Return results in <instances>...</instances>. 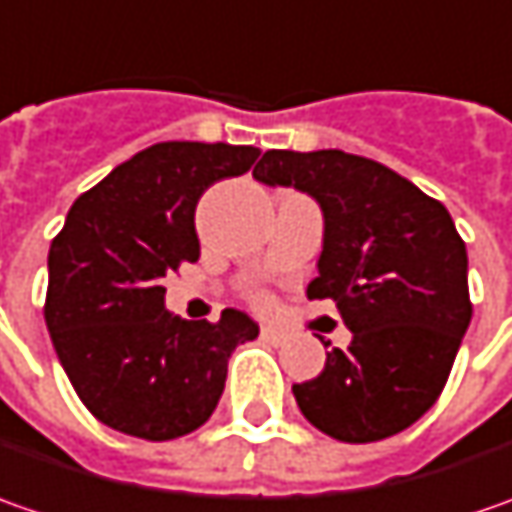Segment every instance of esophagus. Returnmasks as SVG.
<instances>
[{
  "label": "esophagus",
  "instance_id": "1",
  "mask_svg": "<svg viewBox=\"0 0 512 512\" xmlns=\"http://www.w3.org/2000/svg\"><path fill=\"white\" fill-rule=\"evenodd\" d=\"M262 339L270 344H285L287 333L282 330V327H273V325H265L262 327Z\"/></svg>",
  "mask_w": 512,
  "mask_h": 512
}]
</instances>
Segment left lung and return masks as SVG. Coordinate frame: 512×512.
I'll list each match as a JSON object with an SVG mask.
<instances>
[{
  "mask_svg": "<svg viewBox=\"0 0 512 512\" xmlns=\"http://www.w3.org/2000/svg\"><path fill=\"white\" fill-rule=\"evenodd\" d=\"M253 176L322 205L325 247L307 299H333L353 333L316 379L293 384L299 410L339 442L402 433L442 396L473 316L467 247L447 207L344 150H267Z\"/></svg>",
  "mask_w": 512,
  "mask_h": 512,
  "instance_id": "1",
  "label": "left lung"
}]
</instances>
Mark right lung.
<instances>
[{
    "label": "right lung",
    "instance_id": "obj_1",
    "mask_svg": "<svg viewBox=\"0 0 512 512\" xmlns=\"http://www.w3.org/2000/svg\"><path fill=\"white\" fill-rule=\"evenodd\" d=\"M256 159L250 145L159 142L68 210L50 242L45 322L76 396L102 424L170 442L216 410L230 353L259 327L233 307L219 322L170 316L162 279L199 259L202 193Z\"/></svg>",
    "mask_w": 512,
    "mask_h": 512
}]
</instances>
